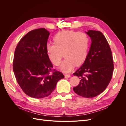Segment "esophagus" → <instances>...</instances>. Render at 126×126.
<instances>
[{
  "instance_id": "34e87169",
  "label": "esophagus",
  "mask_w": 126,
  "mask_h": 126,
  "mask_svg": "<svg viewBox=\"0 0 126 126\" xmlns=\"http://www.w3.org/2000/svg\"><path fill=\"white\" fill-rule=\"evenodd\" d=\"M70 75H69V74H65L64 75V77L65 78H69V77H70Z\"/></svg>"
}]
</instances>
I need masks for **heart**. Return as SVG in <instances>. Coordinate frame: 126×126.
I'll use <instances>...</instances> for the list:
<instances>
[{
    "label": "heart",
    "instance_id": "1",
    "mask_svg": "<svg viewBox=\"0 0 126 126\" xmlns=\"http://www.w3.org/2000/svg\"><path fill=\"white\" fill-rule=\"evenodd\" d=\"M54 43H48L46 50L49 59L58 66L63 56L66 57L60 67L61 70L70 72L75 65L79 66L85 62L88 54L90 39L87 34L74 30H64L53 37Z\"/></svg>",
    "mask_w": 126,
    "mask_h": 126
}]
</instances>
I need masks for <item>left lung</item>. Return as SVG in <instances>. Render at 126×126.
Returning a JSON list of instances; mask_svg holds the SVG:
<instances>
[{"label":"left lung","mask_w":126,"mask_h":126,"mask_svg":"<svg viewBox=\"0 0 126 126\" xmlns=\"http://www.w3.org/2000/svg\"><path fill=\"white\" fill-rule=\"evenodd\" d=\"M86 33L91 38V47L82 66L74 73L80 80L73 89L79 96L93 98L102 93L109 85L114 65L111 49L102 33L92 30Z\"/></svg>","instance_id":"obj_1"}]
</instances>
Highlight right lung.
<instances>
[{"label": "right lung", "mask_w": 126, "mask_h": 126, "mask_svg": "<svg viewBox=\"0 0 126 126\" xmlns=\"http://www.w3.org/2000/svg\"><path fill=\"white\" fill-rule=\"evenodd\" d=\"M49 34L44 28L32 30L22 38L15 50V77L24 92L32 98L49 96L64 78L62 72L52 69L46 48Z\"/></svg>", "instance_id": "right-lung-1"}]
</instances>
